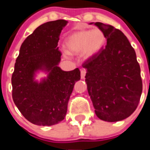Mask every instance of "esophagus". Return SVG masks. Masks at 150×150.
I'll return each mask as SVG.
<instances>
[{
	"label": "esophagus",
	"instance_id": "1",
	"mask_svg": "<svg viewBox=\"0 0 150 150\" xmlns=\"http://www.w3.org/2000/svg\"><path fill=\"white\" fill-rule=\"evenodd\" d=\"M86 71L85 70V69H82L81 70V79H83L86 76Z\"/></svg>",
	"mask_w": 150,
	"mask_h": 150
}]
</instances>
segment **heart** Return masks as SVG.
Masks as SVG:
<instances>
[{
  "instance_id": "heart-1",
  "label": "heart",
  "mask_w": 150,
  "mask_h": 150,
  "mask_svg": "<svg viewBox=\"0 0 150 150\" xmlns=\"http://www.w3.org/2000/svg\"><path fill=\"white\" fill-rule=\"evenodd\" d=\"M105 35L102 30H80L73 33L65 39L64 47L68 54L81 55L86 60L96 56L105 43Z\"/></svg>"
}]
</instances>
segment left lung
<instances>
[{
  "label": "left lung",
  "instance_id": "left-lung-1",
  "mask_svg": "<svg viewBox=\"0 0 150 150\" xmlns=\"http://www.w3.org/2000/svg\"><path fill=\"white\" fill-rule=\"evenodd\" d=\"M94 25L103 32L107 45L82 65L86 70L88 93L100 120L122 121L135 111L139 102L140 66L135 50L121 30L102 22Z\"/></svg>",
  "mask_w": 150,
  "mask_h": 150
}]
</instances>
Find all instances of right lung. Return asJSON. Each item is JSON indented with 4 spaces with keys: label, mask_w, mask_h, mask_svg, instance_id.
Here are the masks:
<instances>
[{
    "label": "right lung",
    "mask_w": 150,
    "mask_h": 150,
    "mask_svg": "<svg viewBox=\"0 0 150 150\" xmlns=\"http://www.w3.org/2000/svg\"><path fill=\"white\" fill-rule=\"evenodd\" d=\"M63 19L37 27L20 47L11 77L12 98L22 114L36 125L50 126L64 118L80 71H65L59 67L61 53L57 43L61 30L68 24ZM44 72L46 77L35 79Z\"/></svg>",
    "instance_id": "obj_1"
}]
</instances>
